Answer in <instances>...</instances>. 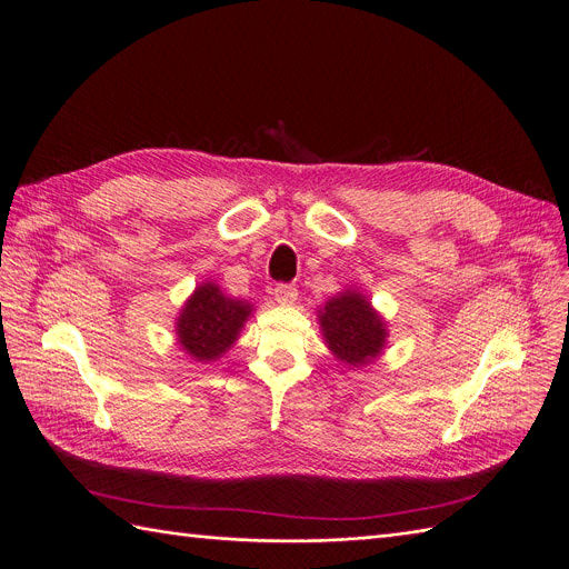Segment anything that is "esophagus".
Returning a JSON list of instances; mask_svg holds the SVG:
<instances>
[{"mask_svg":"<svg viewBox=\"0 0 569 569\" xmlns=\"http://www.w3.org/2000/svg\"><path fill=\"white\" fill-rule=\"evenodd\" d=\"M273 296H276V300H278L280 306H291L293 300H296V296H298V289H296L293 284H284V282H280V284H276Z\"/></svg>","mask_w":569,"mask_h":569,"instance_id":"obj_1","label":"esophagus"}]
</instances>
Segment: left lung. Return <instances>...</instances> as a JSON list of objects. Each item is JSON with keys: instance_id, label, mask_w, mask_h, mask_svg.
<instances>
[{"instance_id": "left-lung-1", "label": "left lung", "mask_w": 569, "mask_h": 569, "mask_svg": "<svg viewBox=\"0 0 569 569\" xmlns=\"http://www.w3.org/2000/svg\"><path fill=\"white\" fill-rule=\"evenodd\" d=\"M319 326L328 349L342 362L362 367L386 347V321L360 291L347 289L319 310Z\"/></svg>"}]
</instances>
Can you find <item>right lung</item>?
Returning a JSON list of instances; mask_svg holds the SVG:
<instances>
[{
	"instance_id": "add662e5",
	"label": "right lung",
	"mask_w": 569,
	"mask_h": 569,
	"mask_svg": "<svg viewBox=\"0 0 569 569\" xmlns=\"http://www.w3.org/2000/svg\"><path fill=\"white\" fill-rule=\"evenodd\" d=\"M250 312V303L224 296L216 282L199 284L177 319L179 345L199 362L218 360L239 340Z\"/></svg>"
}]
</instances>
